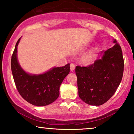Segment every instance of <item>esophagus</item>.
<instances>
[{"label":"esophagus","mask_w":134,"mask_h":134,"mask_svg":"<svg viewBox=\"0 0 134 134\" xmlns=\"http://www.w3.org/2000/svg\"><path fill=\"white\" fill-rule=\"evenodd\" d=\"M75 68H76V66L74 63H71L70 64V69H71V71H73L74 70Z\"/></svg>","instance_id":"34e87169"}]
</instances>
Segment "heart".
I'll list each match as a JSON object with an SVG mask.
<instances>
[{
    "mask_svg": "<svg viewBox=\"0 0 134 134\" xmlns=\"http://www.w3.org/2000/svg\"><path fill=\"white\" fill-rule=\"evenodd\" d=\"M93 57V52H90L88 54H86L85 56L83 57V61L85 63H87V62H89L90 60L92 59Z\"/></svg>",
    "mask_w": 134,
    "mask_h": 134,
    "instance_id": "1",
    "label": "heart"
}]
</instances>
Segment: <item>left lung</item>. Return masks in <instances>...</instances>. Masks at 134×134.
Listing matches in <instances>:
<instances>
[{"label": "left lung", "instance_id": "8db88e82", "mask_svg": "<svg viewBox=\"0 0 134 134\" xmlns=\"http://www.w3.org/2000/svg\"><path fill=\"white\" fill-rule=\"evenodd\" d=\"M114 46L102 51L101 59L87 66H77L79 98L89 105H100L114 94L124 71L122 50L116 40Z\"/></svg>", "mask_w": 134, "mask_h": 134}]
</instances>
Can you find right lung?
I'll return each instance as SVG.
<instances>
[{"mask_svg": "<svg viewBox=\"0 0 134 134\" xmlns=\"http://www.w3.org/2000/svg\"><path fill=\"white\" fill-rule=\"evenodd\" d=\"M20 39L16 44L11 60V68L16 88L20 95L32 105H49L59 96L60 85L69 74L70 64L53 68L44 74H29L22 69L18 61L17 47Z\"/></svg>", "mask_w": 134, "mask_h": 134, "instance_id": "right-lung-1", "label": "right lung"}]
</instances>
